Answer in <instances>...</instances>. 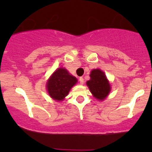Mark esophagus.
<instances>
[{"label":"esophagus","mask_w":152,"mask_h":152,"mask_svg":"<svg viewBox=\"0 0 152 152\" xmlns=\"http://www.w3.org/2000/svg\"><path fill=\"white\" fill-rule=\"evenodd\" d=\"M84 82H85V81H84V79L82 77H80L79 78V82H80V84L81 85H83L84 84Z\"/></svg>","instance_id":"1"}]
</instances>
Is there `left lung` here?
I'll use <instances>...</instances> for the list:
<instances>
[{
  "label": "left lung",
  "mask_w": 152,
  "mask_h": 152,
  "mask_svg": "<svg viewBox=\"0 0 152 152\" xmlns=\"http://www.w3.org/2000/svg\"><path fill=\"white\" fill-rule=\"evenodd\" d=\"M90 79L87 82V85L96 99L104 100L110 92V85L104 72L99 69L91 71Z\"/></svg>",
  "instance_id": "left-lung-1"
}]
</instances>
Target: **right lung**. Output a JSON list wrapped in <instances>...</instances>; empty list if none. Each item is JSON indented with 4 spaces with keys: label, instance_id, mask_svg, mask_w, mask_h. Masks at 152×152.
<instances>
[{
    "label": "right lung",
    "instance_id": "right-lung-1",
    "mask_svg": "<svg viewBox=\"0 0 152 152\" xmlns=\"http://www.w3.org/2000/svg\"><path fill=\"white\" fill-rule=\"evenodd\" d=\"M76 82V78L69 74L66 69L59 68L53 73L48 82V92L52 99L62 101Z\"/></svg>",
    "mask_w": 152,
    "mask_h": 152
}]
</instances>
